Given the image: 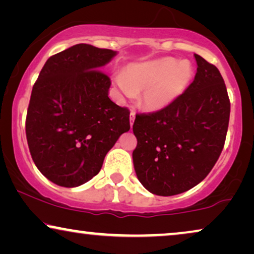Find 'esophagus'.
Instances as JSON below:
<instances>
[{"mask_svg":"<svg viewBox=\"0 0 254 254\" xmlns=\"http://www.w3.org/2000/svg\"><path fill=\"white\" fill-rule=\"evenodd\" d=\"M129 119H130V126H133L134 120H135V112H134V111H131V112H130V117H129Z\"/></svg>","mask_w":254,"mask_h":254,"instance_id":"esophagus-1","label":"esophagus"}]
</instances>
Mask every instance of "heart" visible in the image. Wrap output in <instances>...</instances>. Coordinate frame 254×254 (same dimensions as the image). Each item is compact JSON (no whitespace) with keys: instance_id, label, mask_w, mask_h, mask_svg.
<instances>
[{"instance_id":"b5f03b06","label":"heart","mask_w":254,"mask_h":254,"mask_svg":"<svg viewBox=\"0 0 254 254\" xmlns=\"http://www.w3.org/2000/svg\"><path fill=\"white\" fill-rule=\"evenodd\" d=\"M193 77L194 69L189 61L168 57L127 65L113 75V84L121 99H131L141 92V105L159 111L180 98Z\"/></svg>"}]
</instances>
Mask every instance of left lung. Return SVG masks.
Here are the masks:
<instances>
[{
	"label": "left lung",
	"instance_id": "1",
	"mask_svg": "<svg viewBox=\"0 0 254 254\" xmlns=\"http://www.w3.org/2000/svg\"><path fill=\"white\" fill-rule=\"evenodd\" d=\"M196 74L184 95L165 109L136 114L134 169L156 195L186 192L208 176L227 136L230 100L221 72L194 54Z\"/></svg>",
	"mask_w": 254,
	"mask_h": 254
}]
</instances>
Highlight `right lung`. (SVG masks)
<instances>
[{"mask_svg": "<svg viewBox=\"0 0 254 254\" xmlns=\"http://www.w3.org/2000/svg\"><path fill=\"white\" fill-rule=\"evenodd\" d=\"M117 52L77 44L46 61L31 93L25 131L38 170L52 183L77 187L92 179L123 133L129 110L109 98L100 71Z\"/></svg>", "mask_w": 254, "mask_h": 254, "instance_id": "1", "label": "right lung"}]
</instances>
